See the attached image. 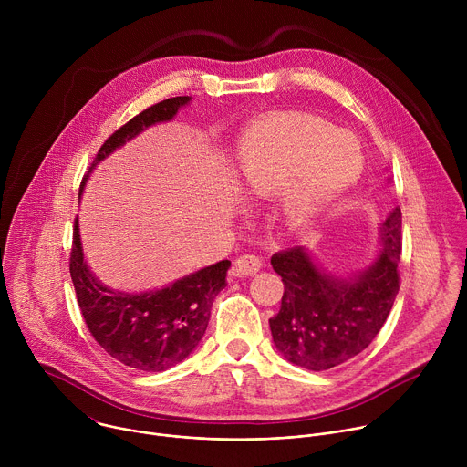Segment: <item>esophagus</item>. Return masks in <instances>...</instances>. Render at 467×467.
<instances>
[{"mask_svg":"<svg viewBox=\"0 0 467 467\" xmlns=\"http://www.w3.org/2000/svg\"><path fill=\"white\" fill-rule=\"evenodd\" d=\"M262 268V260L254 254H242L236 262H234V270L236 275L245 277V275H253Z\"/></svg>","mask_w":467,"mask_h":467,"instance_id":"obj_1","label":"esophagus"}]
</instances>
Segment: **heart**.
Instances as JSON below:
<instances>
[{"instance_id": "1", "label": "heart", "mask_w": 467, "mask_h": 467, "mask_svg": "<svg viewBox=\"0 0 467 467\" xmlns=\"http://www.w3.org/2000/svg\"><path fill=\"white\" fill-rule=\"evenodd\" d=\"M364 170L358 140L308 116L251 125L234 150V173L247 202L279 195V218L294 233L317 227Z\"/></svg>"}]
</instances>
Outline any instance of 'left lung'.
<instances>
[{
  "label": "left lung",
  "mask_w": 467,
  "mask_h": 467,
  "mask_svg": "<svg viewBox=\"0 0 467 467\" xmlns=\"http://www.w3.org/2000/svg\"><path fill=\"white\" fill-rule=\"evenodd\" d=\"M401 209L380 223V251L366 270L332 275L303 245L272 256L283 277L281 310L270 319L274 344L292 364L323 371L362 353L382 328L399 292Z\"/></svg>",
  "instance_id": "1"
}]
</instances>
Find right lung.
Instances as JSON below:
<instances>
[{
	"mask_svg": "<svg viewBox=\"0 0 467 467\" xmlns=\"http://www.w3.org/2000/svg\"><path fill=\"white\" fill-rule=\"evenodd\" d=\"M192 101L190 96L164 99L119 127L99 148L88 173L83 177L79 197L92 170L125 142L151 125L164 123ZM229 260L150 292H121L105 286L90 272L83 254L79 218L74 227L70 275L85 323L96 342L123 366L140 371H164L182 362L202 342L216 296L225 288Z\"/></svg>",
	"mask_w": 467,
	"mask_h": 467,
	"instance_id": "obj_1",
	"label": "right lung"
}]
</instances>
